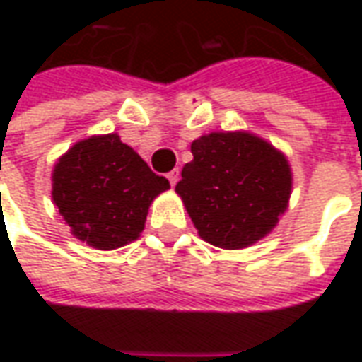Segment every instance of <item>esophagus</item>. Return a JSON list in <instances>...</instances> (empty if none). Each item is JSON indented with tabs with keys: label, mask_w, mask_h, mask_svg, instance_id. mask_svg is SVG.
Returning a JSON list of instances; mask_svg holds the SVG:
<instances>
[{
	"label": "esophagus",
	"mask_w": 362,
	"mask_h": 362,
	"mask_svg": "<svg viewBox=\"0 0 362 362\" xmlns=\"http://www.w3.org/2000/svg\"><path fill=\"white\" fill-rule=\"evenodd\" d=\"M166 178H168V182H170V186H176V182H178V178H180V170H178V168H174V170H170V173L166 174Z\"/></svg>",
	"instance_id": "esophagus-1"
}]
</instances>
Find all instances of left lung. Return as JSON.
<instances>
[{"instance_id": "8db88e82", "label": "left lung", "mask_w": 362, "mask_h": 362, "mask_svg": "<svg viewBox=\"0 0 362 362\" xmlns=\"http://www.w3.org/2000/svg\"><path fill=\"white\" fill-rule=\"evenodd\" d=\"M176 192L199 236L238 250L272 233L285 213L293 174L285 155L248 132H213L192 143Z\"/></svg>"}]
</instances>
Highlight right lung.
Returning a JSON list of instances; mask_svg holds the SVG:
<instances>
[{"label": "right lung", "instance_id": "right-lung-1", "mask_svg": "<svg viewBox=\"0 0 362 362\" xmlns=\"http://www.w3.org/2000/svg\"><path fill=\"white\" fill-rule=\"evenodd\" d=\"M170 188L118 134L75 143L54 166L52 199L71 235L116 250L141 235L151 202Z\"/></svg>", "mask_w": 362, "mask_h": 362}]
</instances>
